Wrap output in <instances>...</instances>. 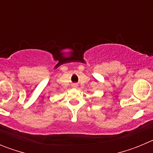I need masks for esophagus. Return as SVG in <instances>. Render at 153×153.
Wrapping results in <instances>:
<instances>
[{"instance_id": "1", "label": "esophagus", "mask_w": 153, "mask_h": 153, "mask_svg": "<svg viewBox=\"0 0 153 153\" xmlns=\"http://www.w3.org/2000/svg\"><path fill=\"white\" fill-rule=\"evenodd\" d=\"M72 86L74 87V88H76V87L78 86V84H77V83H73Z\"/></svg>"}]
</instances>
